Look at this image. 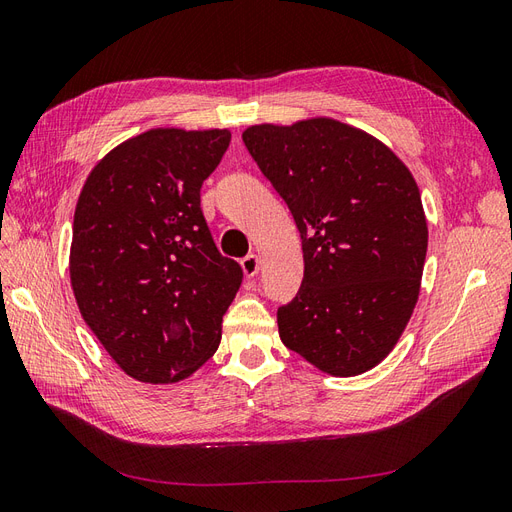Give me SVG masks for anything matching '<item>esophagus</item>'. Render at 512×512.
<instances>
[{
  "label": "esophagus",
  "mask_w": 512,
  "mask_h": 512,
  "mask_svg": "<svg viewBox=\"0 0 512 512\" xmlns=\"http://www.w3.org/2000/svg\"><path fill=\"white\" fill-rule=\"evenodd\" d=\"M240 266H242V272L246 274V277H255V274L259 272V257H257L255 253L246 255V257L240 261Z\"/></svg>",
  "instance_id": "obj_1"
}]
</instances>
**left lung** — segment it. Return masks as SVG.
Listing matches in <instances>:
<instances>
[{
    "label": "left lung",
    "mask_w": 512,
    "mask_h": 512,
    "mask_svg": "<svg viewBox=\"0 0 512 512\" xmlns=\"http://www.w3.org/2000/svg\"><path fill=\"white\" fill-rule=\"evenodd\" d=\"M242 140L303 240V283L277 311L281 342L326 374L372 370L398 344L422 283L428 225L411 170L326 116L253 125Z\"/></svg>",
    "instance_id": "1"
}]
</instances>
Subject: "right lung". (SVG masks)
<instances>
[{
  "mask_svg": "<svg viewBox=\"0 0 512 512\" xmlns=\"http://www.w3.org/2000/svg\"><path fill=\"white\" fill-rule=\"evenodd\" d=\"M229 142V129H149L99 160L77 199V307L136 381H183L218 350L242 268L218 253L201 186Z\"/></svg>",
  "mask_w": 512,
  "mask_h": 512,
  "instance_id": "add662e5",
  "label": "right lung"
}]
</instances>
